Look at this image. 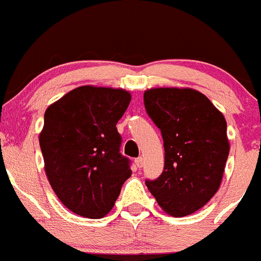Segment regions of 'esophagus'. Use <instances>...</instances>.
<instances>
[{"instance_id": "esophagus-1", "label": "esophagus", "mask_w": 261, "mask_h": 261, "mask_svg": "<svg viewBox=\"0 0 261 261\" xmlns=\"http://www.w3.org/2000/svg\"><path fill=\"white\" fill-rule=\"evenodd\" d=\"M135 163H136V165L138 166V168H142V166H143V158H142V156H140V158L136 159Z\"/></svg>"}]
</instances>
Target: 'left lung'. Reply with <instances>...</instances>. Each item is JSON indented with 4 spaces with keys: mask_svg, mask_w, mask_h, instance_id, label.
I'll list each match as a JSON object with an SVG mask.
<instances>
[{
    "mask_svg": "<svg viewBox=\"0 0 261 261\" xmlns=\"http://www.w3.org/2000/svg\"><path fill=\"white\" fill-rule=\"evenodd\" d=\"M143 101L161 130L165 150L163 173L146 179V186L168 214H192L209 202L222 183L229 153L227 121L196 89L151 88Z\"/></svg>",
    "mask_w": 261,
    "mask_h": 261,
    "instance_id": "obj_1",
    "label": "left lung"
}]
</instances>
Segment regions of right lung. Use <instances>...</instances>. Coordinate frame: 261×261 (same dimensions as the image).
<instances>
[{"mask_svg":"<svg viewBox=\"0 0 261 261\" xmlns=\"http://www.w3.org/2000/svg\"><path fill=\"white\" fill-rule=\"evenodd\" d=\"M130 102L124 89L82 86L49 105L39 135L52 190L70 212L103 218L130 177L116 123Z\"/></svg>","mask_w":261,"mask_h":261,"instance_id":"right-lung-1","label":"right lung"}]
</instances>
